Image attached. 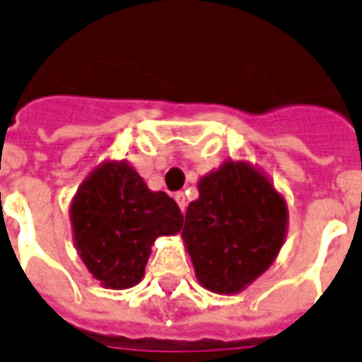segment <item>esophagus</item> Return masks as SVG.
<instances>
[{
    "instance_id": "esophagus-1",
    "label": "esophagus",
    "mask_w": 362,
    "mask_h": 362,
    "mask_svg": "<svg viewBox=\"0 0 362 362\" xmlns=\"http://www.w3.org/2000/svg\"><path fill=\"white\" fill-rule=\"evenodd\" d=\"M173 198H175V202H177V206L181 207V211H185V207H187V198H185L183 192H175Z\"/></svg>"
}]
</instances>
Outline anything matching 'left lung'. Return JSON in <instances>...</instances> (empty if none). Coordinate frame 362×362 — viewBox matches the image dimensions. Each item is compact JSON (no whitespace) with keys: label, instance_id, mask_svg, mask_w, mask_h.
<instances>
[{"label":"left lung","instance_id":"left-lung-1","mask_svg":"<svg viewBox=\"0 0 362 362\" xmlns=\"http://www.w3.org/2000/svg\"><path fill=\"white\" fill-rule=\"evenodd\" d=\"M185 213L183 240L206 288L232 295L274 262L287 228V206L270 181L243 162H226L198 183Z\"/></svg>","mask_w":362,"mask_h":362}]
</instances>
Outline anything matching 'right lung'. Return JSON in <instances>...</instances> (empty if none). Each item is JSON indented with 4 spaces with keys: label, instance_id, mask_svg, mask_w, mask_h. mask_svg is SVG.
I'll list each match as a JSON object with an SVG mask.
<instances>
[{
    "label": "right lung",
    "instance_id": "add662e5",
    "mask_svg": "<svg viewBox=\"0 0 362 362\" xmlns=\"http://www.w3.org/2000/svg\"><path fill=\"white\" fill-rule=\"evenodd\" d=\"M75 243L96 279L111 288L143 277L151 245L181 230L183 213L166 192H153L124 162H105L77 190L71 204Z\"/></svg>",
    "mask_w": 362,
    "mask_h": 362
}]
</instances>
